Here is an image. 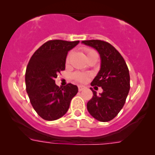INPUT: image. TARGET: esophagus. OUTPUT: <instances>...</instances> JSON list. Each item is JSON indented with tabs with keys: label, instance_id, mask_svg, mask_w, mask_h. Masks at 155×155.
I'll use <instances>...</instances> for the list:
<instances>
[{
	"label": "esophagus",
	"instance_id": "esophagus-1",
	"mask_svg": "<svg viewBox=\"0 0 155 155\" xmlns=\"http://www.w3.org/2000/svg\"><path fill=\"white\" fill-rule=\"evenodd\" d=\"M85 88V87L83 86V85H79V86L78 87V89H79V91H83Z\"/></svg>",
	"mask_w": 155,
	"mask_h": 155
}]
</instances>
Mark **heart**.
<instances>
[{"label":"heart","mask_w":155,"mask_h":155,"mask_svg":"<svg viewBox=\"0 0 155 155\" xmlns=\"http://www.w3.org/2000/svg\"><path fill=\"white\" fill-rule=\"evenodd\" d=\"M83 51L85 53V54H86L87 60L90 58H96L98 59V54L95 50L92 49V48H84ZM71 55H72V51H70V52L68 53L66 58L67 64L70 63ZM88 76H89L88 74H86V73H74L73 74V79L76 80V82H81V83H83V82H86Z\"/></svg>","instance_id":"heart-1"}]
</instances>
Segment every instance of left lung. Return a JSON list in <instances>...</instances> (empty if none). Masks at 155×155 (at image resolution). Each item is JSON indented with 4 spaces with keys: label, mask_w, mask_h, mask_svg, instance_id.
Instances as JSON below:
<instances>
[{
    "label": "left lung",
    "mask_w": 155,
    "mask_h": 155,
    "mask_svg": "<svg viewBox=\"0 0 155 155\" xmlns=\"http://www.w3.org/2000/svg\"><path fill=\"white\" fill-rule=\"evenodd\" d=\"M82 43L97 50L101 58V70L91 85L101 87L103 92L97 94L91 87L93 97L87 104V111L98 121H109L125 104L130 87L129 70L124 58L108 42L91 40Z\"/></svg>",
    "instance_id": "obj_1"
}]
</instances>
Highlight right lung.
I'll return each instance as SVG.
<instances>
[{
  "label": "right lung",
  "instance_id": "add662e5",
  "mask_svg": "<svg viewBox=\"0 0 155 155\" xmlns=\"http://www.w3.org/2000/svg\"><path fill=\"white\" fill-rule=\"evenodd\" d=\"M79 41L48 40L30 59L25 73L26 91L37 113L46 121L61 118L68 112L78 87L68 83L64 87L56 85L54 79L65 70L67 54Z\"/></svg>",
  "mask_w": 155,
  "mask_h": 155
}]
</instances>
